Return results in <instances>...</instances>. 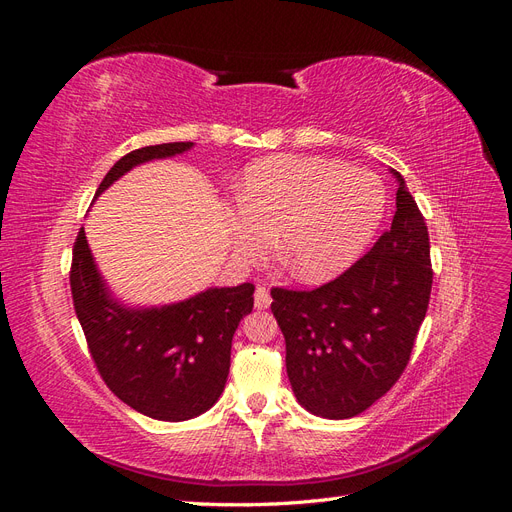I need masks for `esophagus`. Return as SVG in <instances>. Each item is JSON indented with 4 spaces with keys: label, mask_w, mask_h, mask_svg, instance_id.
<instances>
[{
    "label": "esophagus",
    "mask_w": 512,
    "mask_h": 512,
    "mask_svg": "<svg viewBox=\"0 0 512 512\" xmlns=\"http://www.w3.org/2000/svg\"><path fill=\"white\" fill-rule=\"evenodd\" d=\"M254 305L258 309H267L271 305V294H269L267 286H258L256 288V292H254Z\"/></svg>",
    "instance_id": "esophagus-1"
}]
</instances>
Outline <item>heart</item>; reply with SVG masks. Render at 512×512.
<instances>
[{"label": "heart", "mask_w": 512, "mask_h": 512, "mask_svg": "<svg viewBox=\"0 0 512 512\" xmlns=\"http://www.w3.org/2000/svg\"><path fill=\"white\" fill-rule=\"evenodd\" d=\"M228 211L232 250L258 258L277 235V258L301 282H324L359 258L384 218L386 190L365 168L271 156L245 170Z\"/></svg>", "instance_id": "1"}]
</instances>
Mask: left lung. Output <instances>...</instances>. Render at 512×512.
<instances>
[{"mask_svg": "<svg viewBox=\"0 0 512 512\" xmlns=\"http://www.w3.org/2000/svg\"><path fill=\"white\" fill-rule=\"evenodd\" d=\"M397 179L391 228L333 282L271 290L286 339V371L299 404L322 418L365 412L404 374L431 294L429 232Z\"/></svg>", "mask_w": 512, "mask_h": 512, "instance_id": "8db88e82", "label": "left lung"}]
</instances>
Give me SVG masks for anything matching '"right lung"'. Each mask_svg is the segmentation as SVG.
<instances>
[{"label":"right lung","mask_w":512,"mask_h":512,"mask_svg":"<svg viewBox=\"0 0 512 512\" xmlns=\"http://www.w3.org/2000/svg\"><path fill=\"white\" fill-rule=\"evenodd\" d=\"M192 147L164 143L130 151L108 170L96 196L134 166ZM70 288L91 359L123 404L156 421L179 423L220 399L232 335L254 307L252 284L207 288L162 307H126L106 288L81 228L72 250Z\"/></svg>","instance_id":"1"}]
</instances>
